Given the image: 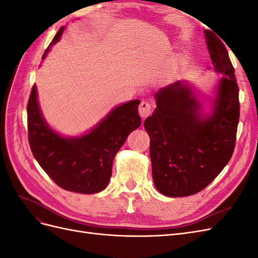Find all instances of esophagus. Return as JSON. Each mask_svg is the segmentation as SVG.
<instances>
[{
    "label": "esophagus",
    "instance_id": "34e87169",
    "mask_svg": "<svg viewBox=\"0 0 258 258\" xmlns=\"http://www.w3.org/2000/svg\"><path fill=\"white\" fill-rule=\"evenodd\" d=\"M151 112H152V104L148 103L147 101H142L141 104H140V107H139L140 116H141L144 119L147 116H150Z\"/></svg>",
    "mask_w": 258,
    "mask_h": 258
}]
</instances>
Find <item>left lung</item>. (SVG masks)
<instances>
[{"instance_id":"8db88e82","label":"left lung","mask_w":258,"mask_h":258,"mask_svg":"<svg viewBox=\"0 0 258 258\" xmlns=\"http://www.w3.org/2000/svg\"><path fill=\"white\" fill-rule=\"evenodd\" d=\"M205 33L214 70L224 74L212 114L202 115L190 86L177 81L156 93L157 107L144 121L154 183L168 197L190 196L206 188L235 150L240 116L235 69L223 42L209 30Z\"/></svg>"}]
</instances>
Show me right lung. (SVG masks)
<instances>
[{
    "label": "right lung",
    "mask_w": 258,
    "mask_h": 258,
    "mask_svg": "<svg viewBox=\"0 0 258 258\" xmlns=\"http://www.w3.org/2000/svg\"><path fill=\"white\" fill-rule=\"evenodd\" d=\"M63 30L62 27L58 31L50 45L60 40ZM139 104V100L123 103L115 107L89 134L63 138L43 118L33 85L27 106L31 152L38 165L61 188L80 194L99 192L110 181L115 155L127 137L141 124Z\"/></svg>",
    "instance_id": "right-lung-1"
}]
</instances>
